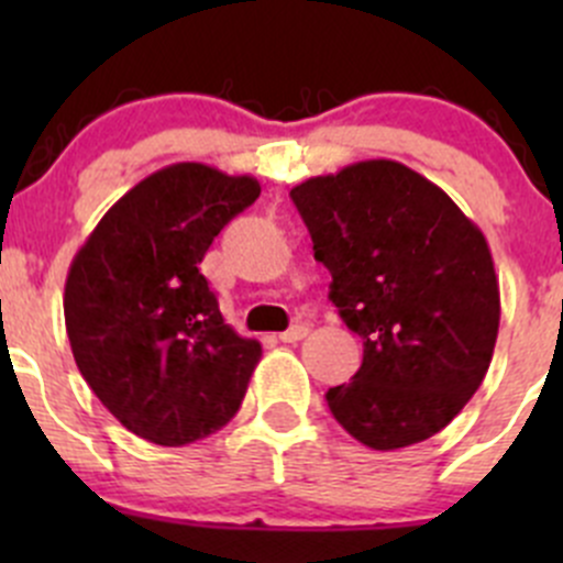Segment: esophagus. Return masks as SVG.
Segmentation results:
<instances>
[{
    "label": "esophagus",
    "mask_w": 563,
    "mask_h": 563,
    "mask_svg": "<svg viewBox=\"0 0 563 563\" xmlns=\"http://www.w3.org/2000/svg\"><path fill=\"white\" fill-rule=\"evenodd\" d=\"M308 332H310V329L305 327V323H294L291 329H286V332L280 334V340H283V343H299L302 338H308Z\"/></svg>",
    "instance_id": "obj_1"
}]
</instances>
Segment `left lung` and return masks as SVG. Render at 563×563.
<instances>
[{
    "mask_svg": "<svg viewBox=\"0 0 563 563\" xmlns=\"http://www.w3.org/2000/svg\"><path fill=\"white\" fill-rule=\"evenodd\" d=\"M332 275L329 299L365 345L332 417L371 450L419 444L463 411L501 321L485 234L422 174L362 161L291 190Z\"/></svg>",
    "mask_w": 563,
    "mask_h": 563,
    "instance_id": "left-lung-1",
    "label": "left lung"
}]
</instances>
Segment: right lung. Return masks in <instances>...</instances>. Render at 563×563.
Instances as JSON below:
<instances>
[{
    "label": "right lung",
    "mask_w": 563,
    "mask_h": 563,
    "mask_svg": "<svg viewBox=\"0 0 563 563\" xmlns=\"http://www.w3.org/2000/svg\"><path fill=\"white\" fill-rule=\"evenodd\" d=\"M258 192L253 176L174 163L124 192L73 258L65 327L78 371L152 444H192L240 411L261 343L225 323L198 264Z\"/></svg>",
    "instance_id": "obj_1"
}]
</instances>
